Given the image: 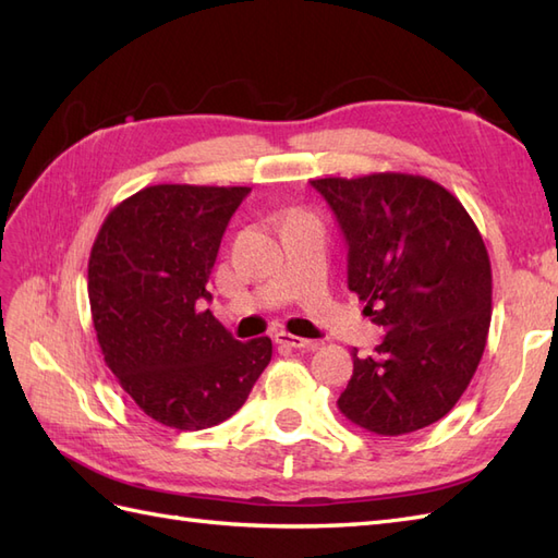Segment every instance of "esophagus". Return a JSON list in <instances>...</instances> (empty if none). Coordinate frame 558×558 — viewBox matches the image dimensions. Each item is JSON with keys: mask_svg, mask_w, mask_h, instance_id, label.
Wrapping results in <instances>:
<instances>
[{"mask_svg": "<svg viewBox=\"0 0 558 558\" xmlns=\"http://www.w3.org/2000/svg\"><path fill=\"white\" fill-rule=\"evenodd\" d=\"M275 341H277L279 345H289V348H295V350H315V348H317L315 341H307V338L293 336V333H287V331L275 333Z\"/></svg>", "mask_w": 558, "mask_h": 558, "instance_id": "esophagus-1", "label": "esophagus"}]
</instances>
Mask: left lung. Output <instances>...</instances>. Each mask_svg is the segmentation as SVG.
<instances>
[{
  "label": "left lung",
  "mask_w": 558,
  "mask_h": 558,
  "mask_svg": "<svg viewBox=\"0 0 558 558\" xmlns=\"http://www.w3.org/2000/svg\"><path fill=\"white\" fill-rule=\"evenodd\" d=\"M312 186L348 243V289L384 326L372 357L352 352L338 410L376 436L436 424L466 390L493 315V269L478 227L438 182L376 172Z\"/></svg>",
  "instance_id": "1"
}]
</instances>
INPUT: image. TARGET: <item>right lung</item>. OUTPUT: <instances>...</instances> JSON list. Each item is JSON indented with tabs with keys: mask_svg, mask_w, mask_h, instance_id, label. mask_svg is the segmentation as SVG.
<instances>
[{
	"mask_svg": "<svg viewBox=\"0 0 558 558\" xmlns=\"http://www.w3.org/2000/svg\"><path fill=\"white\" fill-rule=\"evenodd\" d=\"M248 192L146 186L108 213L92 246L87 293L104 362L162 426L222 424L271 360L267 336L241 343L201 310L225 229Z\"/></svg>",
	"mask_w": 558,
	"mask_h": 558,
	"instance_id": "obj_1",
	"label": "right lung"
}]
</instances>
